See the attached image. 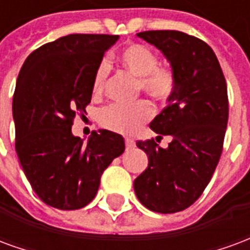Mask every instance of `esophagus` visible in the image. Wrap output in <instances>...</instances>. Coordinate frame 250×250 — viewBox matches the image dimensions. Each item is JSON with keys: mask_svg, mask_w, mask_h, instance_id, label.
Returning a JSON list of instances; mask_svg holds the SVG:
<instances>
[{"mask_svg": "<svg viewBox=\"0 0 250 250\" xmlns=\"http://www.w3.org/2000/svg\"><path fill=\"white\" fill-rule=\"evenodd\" d=\"M134 146H135L134 141L130 139V138H125V148H127V150H130V148H132Z\"/></svg>", "mask_w": 250, "mask_h": 250, "instance_id": "obj_1", "label": "esophagus"}]
</instances>
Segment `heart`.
I'll use <instances>...</instances> for the list:
<instances>
[{
	"instance_id": "obj_1",
	"label": "heart",
	"mask_w": 250,
	"mask_h": 250,
	"mask_svg": "<svg viewBox=\"0 0 250 250\" xmlns=\"http://www.w3.org/2000/svg\"><path fill=\"white\" fill-rule=\"evenodd\" d=\"M123 68L139 76V88L158 102H166L175 91L177 76L173 68L158 64V56L150 46L145 44H130L118 55ZM108 62H99L92 79V92L99 96L104 91L108 76ZM152 107L146 100L132 104L112 103L104 107L99 115L100 125L115 132L131 134L139 130L151 119Z\"/></svg>"
}]
</instances>
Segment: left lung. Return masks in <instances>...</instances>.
Segmentation results:
<instances>
[{"mask_svg":"<svg viewBox=\"0 0 250 250\" xmlns=\"http://www.w3.org/2000/svg\"><path fill=\"white\" fill-rule=\"evenodd\" d=\"M157 46L177 76L167 107L150 123L154 132L170 135L167 148L154 139L138 141L148 166L134 181L138 199L157 213L188 209L204 193L220 161L229 102L225 76L217 56L205 41L178 30L138 33Z\"/></svg>","mask_w":250,"mask_h":250,"instance_id":"left-lung-1","label":"left lung"}]
</instances>
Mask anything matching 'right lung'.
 <instances>
[{"instance_id":"obj_1","label":"right lung","mask_w":250,"mask_h":250,"mask_svg":"<svg viewBox=\"0 0 250 250\" xmlns=\"http://www.w3.org/2000/svg\"><path fill=\"white\" fill-rule=\"evenodd\" d=\"M118 39L64 36L37 48L21 66L13 96L16 152L32 188L52 208L89 204L104 170L125 152L123 136L112 131H93L87 143L72 134L73 119L91 103L96 66Z\"/></svg>"}]
</instances>
